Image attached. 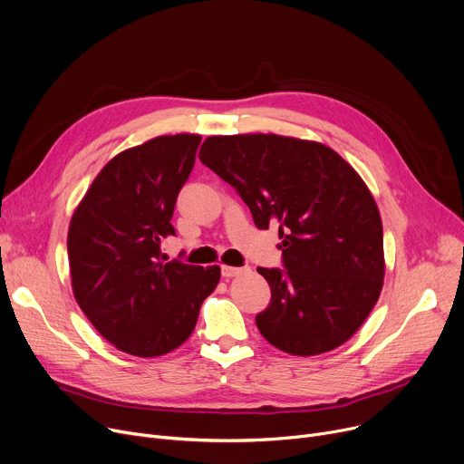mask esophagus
<instances>
[{
  "mask_svg": "<svg viewBox=\"0 0 464 464\" xmlns=\"http://www.w3.org/2000/svg\"><path fill=\"white\" fill-rule=\"evenodd\" d=\"M248 270H250L248 266L237 268V266H227V265H224V266H222V276H224V277H235V276H240V274L248 272Z\"/></svg>",
  "mask_w": 464,
  "mask_h": 464,
  "instance_id": "esophagus-1",
  "label": "esophagus"
}]
</instances>
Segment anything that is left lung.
Masks as SVG:
<instances>
[{
  "label": "left lung",
  "mask_w": 464,
  "mask_h": 464,
  "mask_svg": "<svg viewBox=\"0 0 464 464\" xmlns=\"http://www.w3.org/2000/svg\"><path fill=\"white\" fill-rule=\"evenodd\" d=\"M199 160L229 182L259 229L277 226L284 268H263L268 343L296 356L343 345L379 300L382 222L360 175L335 150L276 134L212 136Z\"/></svg>",
  "instance_id": "obj_1"
}]
</instances>
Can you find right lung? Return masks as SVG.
<instances>
[{"mask_svg": "<svg viewBox=\"0 0 464 464\" xmlns=\"http://www.w3.org/2000/svg\"><path fill=\"white\" fill-rule=\"evenodd\" d=\"M201 136H160L122 150L92 180L67 238L78 305L110 343L141 358L182 345L220 266L168 261L175 201L188 180Z\"/></svg>", "mask_w": 464, "mask_h": 464, "instance_id": "add662e5", "label": "right lung"}]
</instances>
